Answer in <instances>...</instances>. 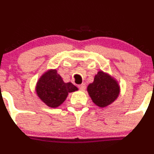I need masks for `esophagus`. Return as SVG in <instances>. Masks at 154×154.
<instances>
[{"mask_svg":"<svg viewBox=\"0 0 154 154\" xmlns=\"http://www.w3.org/2000/svg\"><path fill=\"white\" fill-rule=\"evenodd\" d=\"M78 88H80V90H81V91H84V90L86 89V85H85V83H82V84L79 85Z\"/></svg>","mask_w":154,"mask_h":154,"instance_id":"1","label":"esophagus"}]
</instances>
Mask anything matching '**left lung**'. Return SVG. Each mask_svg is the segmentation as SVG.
Segmentation results:
<instances>
[{"instance_id":"1","label":"left lung","mask_w":154,"mask_h":154,"mask_svg":"<svg viewBox=\"0 0 154 154\" xmlns=\"http://www.w3.org/2000/svg\"><path fill=\"white\" fill-rule=\"evenodd\" d=\"M87 91L93 103L103 108L117 99L120 93V86L109 74L100 71L94 76L93 83L87 87Z\"/></svg>"}]
</instances>
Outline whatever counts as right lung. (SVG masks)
Masks as SVG:
<instances>
[{
    "instance_id": "right-lung-1",
    "label": "right lung",
    "mask_w": 154,
    "mask_h": 154,
    "mask_svg": "<svg viewBox=\"0 0 154 154\" xmlns=\"http://www.w3.org/2000/svg\"><path fill=\"white\" fill-rule=\"evenodd\" d=\"M78 88L71 83H65L56 69L46 71L38 79L35 86L38 97L47 106L56 108L62 104L68 93L77 91Z\"/></svg>"
}]
</instances>
